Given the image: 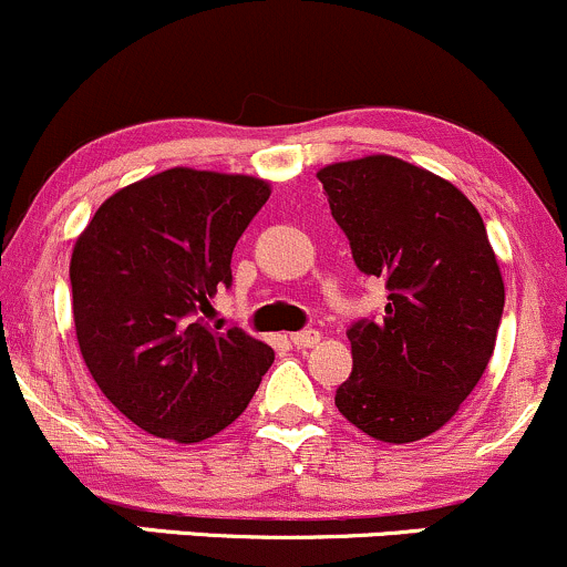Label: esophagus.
<instances>
[{
    "mask_svg": "<svg viewBox=\"0 0 567 567\" xmlns=\"http://www.w3.org/2000/svg\"><path fill=\"white\" fill-rule=\"evenodd\" d=\"M319 340H321L319 330H300V332L291 334V343H295L297 349H313Z\"/></svg>",
    "mask_w": 567,
    "mask_h": 567,
    "instance_id": "34e87169",
    "label": "esophagus"
}]
</instances>
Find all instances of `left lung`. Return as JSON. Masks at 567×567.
<instances>
[{
  "mask_svg": "<svg viewBox=\"0 0 567 567\" xmlns=\"http://www.w3.org/2000/svg\"><path fill=\"white\" fill-rule=\"evenodd\" d=\"M316 178L359 272L389 291L379 319L346 330L354 370L334 405L375 441L427 437L473 392L501 330L505 289L484 221L460 188L394 156Z\"/></svg>",
  "mask_w": 567,
  "mask_h": 567,
  "instance_id": "1",
  "label": "left lung"
}]
</instances>
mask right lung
<instances>
[{
  "mask_svg": "<svg viewBox=\"0 0 567 567\" xmlns=\"http://www.w3.org/2000/svg\"><path fill=\"white\" fill-rule=\"evenodd\" d=\"M270 197L248 175L164 169L100 205L70 261L89 373L140 430L197 443L251 403L272 349L203 310L233 286L235 243Z\"/></svg>",
  "mask_w": 567,
  "mask_h": 567,
  "instance_id": "add662e5",
  "label": "right lung"
}]
</instances>
